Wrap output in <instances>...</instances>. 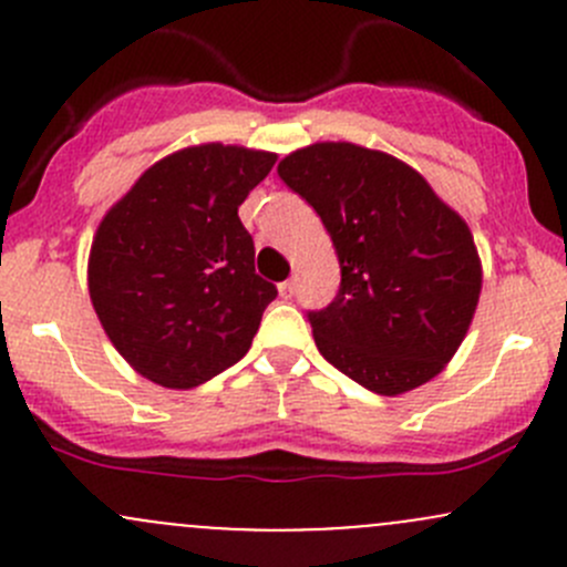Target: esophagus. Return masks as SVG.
<instances>
[{
    "instance_id": "1",
    "label": "esophagus",
    "mask_w": 567,
    "mask_h": 567,
    "mask_svg": "<svg viewBox=\"0 0 567 567\" xmlns=\"http://www.w3.org/2000/svg\"><path fill=\"white\" fill-rule=\"evenodd\" d=\"M279 296H282V299H293V296H296L293 279H285V282H279Z\"/></svg>"
}]
</instances>
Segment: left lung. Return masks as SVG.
Returning <instances> with one entry per match:
<instances>
[{"mask_svg":"<svg viewBox=\"0 0 567 567\" xmlns=\"http://www.w3.org/2000/svg\"><path fill=\"white\" fill-rule=\"evenodd\" d=\"M277 173L316 208L340 260L334 301L307 312L326 362L379 394L442 373L483 285L466 221L409 164L351 142L301 147Z\"/></svg>","mask_w":567,"mask_h":567,"instance_id":"8db88e82","label":"left lung"}]
</instances>
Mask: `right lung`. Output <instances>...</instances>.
Here are the masks:
<instances>
[{"label": "right lung", "instance_id": "1", "mask_svg": "<svg viewBox=\"0 0 567 567\" xmlns=\"http://www.w3.org/2000/svg\"><path fill=\"white\" fill-rule=\"evenodd\" d=\"M274 162L247 147H186L101 221L90 299L112 346L153 384L192 390L249 351L277 285L255 274L238 205Z\"/></svg>", "mask_w": 567, "mask_h": 567}]
</instances>
